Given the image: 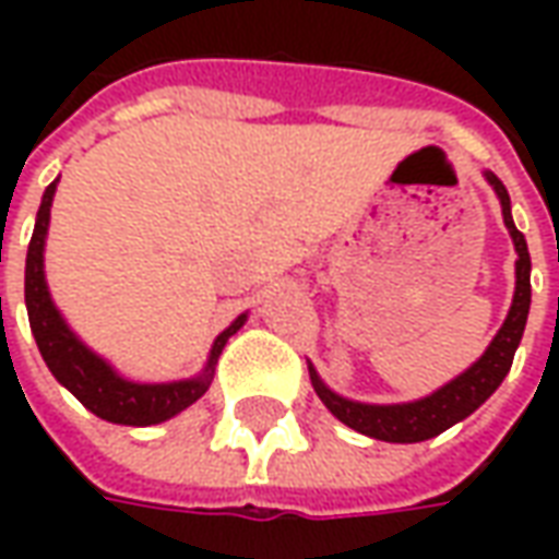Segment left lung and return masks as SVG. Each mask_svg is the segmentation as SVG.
Masks as SVG:
<instances>
[{"label": "left lung", "mask_w": 559, "mask_h": 559, "mask_svg": "<svg viewBox=\"0 0 559 559\" xmlns=\"http://www.w3.org/2000/svg\"><path fill=\"white\" fill-rule=\"evenodd\" d=\"M481 176L500 200L503 224L509 236H512L518 254L515 293H512V305H509L503 326L497 329L491 344L485 347V353L469 368H464L461 374L452 377L440 389H433L431 395L416 401H401V404H368V401L344 399L335 389H329L323 383V377L317 374L314 365L308 362V374H311V386H314L317 399L326 404L335 419L344 421L353 431L383 440V443H421V440H431L437 433H443L445 428L467 419L473 411H479L509 374L530 314V251L524 233L518 230L515 221H512V200H509L506 185L491 170H481Z\"/></svg>", "instance_id": "left-lung-1"}]
</instances>
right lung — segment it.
I'll use <instances>...</instances> for the list:
<instances>
[{
  "mask_svg": "<svg viewBox=\"0 0 559 559\" xmlns=\"http://www.w3.org/2000/svg\"><path fill=\"white\" fill-rule=\"evenodd\" d=\"M56 185L59 179L44 188L41 206L35 215V230H32L29 251H26V311H29V326L35 344L41 350L44 362L50 374L74 395V399L95 413L98 419L114 421V425H160V421L179 416L188 411L197 399L206 395L215 377V365L224 350V344L245 326L248 311L233 320L230 326L212 341V350L206 365L194 377L185 380H167V383H140L131 377L119 374L116 365L95 353L71 329L66 314L56 308L47 275H44V248H47V230H50V209H53Z\"/></svg>",
  "mask_w": 559,
  "mask_h": 559,
  "instance_id": "1",
  "label": "right lung"
}]
</instances>
